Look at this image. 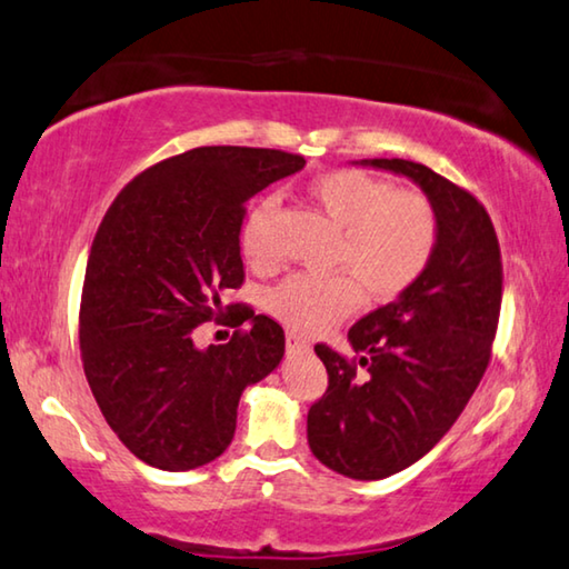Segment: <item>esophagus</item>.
<instances>
[{
  "label": "esophagus",
  "mask_w": 569,
  "mask_h": 569,
  "mask_svg": "<svg viewBox=\"0 0 569 569\" xmlns=\"http://www.w3.org/2000/svg\"><path fill=\"white\" fill-rule=\"evenodd\" d=\"M287 351H310V343L308 340H305L302 336H297V333H287Z\"/></svg>",
  "instance_id": "obj_1"
}]
</instances>
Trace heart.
<instances>
[{
  "mask_svg": "<svg viewBox=\"0 0 569 569\" xmlns=\"http://www.w3.org/2000/svg\"><path fill=\"white\" fill-rule=\"evenodd\" d=\"M308 193L340 229L330 267L349 274H292L272 287L267 310L287 328L318 333L358 310L361 286L373 300H395L427 272L440 243V213L422 190L343 168L312 178ZM272 211V200H261L241 229V254L257 269L274 259L267 243Z\"/></svg>",
  "mask_w": 569,
  "mask_h": 569,
  "instance_id": "b5f03b06",
  "label": "heart"
}]
</instances>
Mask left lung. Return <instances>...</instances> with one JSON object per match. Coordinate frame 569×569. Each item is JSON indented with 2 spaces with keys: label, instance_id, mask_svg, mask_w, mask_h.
I'll return each instance as SVG.
<instances>
[{
  "label": "left lung",
  "instance_id": "obj_1",
  "mask_svg": "<svg viewBox=\"0 0 569 569\" xmlns=\"http://www.w3.org/2000/svg\"><path fill=\"white\" fill-rule=\"evenodd\" d=\"M361 162L412 178L440 213L427 272L348 330L356 356L315 346L328 389L308 412L312 456L340 476L379 480L427 456L473 397L491 361L503 264L473 193L399 157Z\"/></svg>",
  "mask_w": 569,
  "mask_h": 569
}]
</instances>
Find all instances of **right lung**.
<instances>
[{
  "label": "right lung",
  "mask_w": 569,
  "mask_h": 569,
  "mask_svg": "<svg viewBox=\"0 0 569 569\" xmlns=\"http://www.w3.org/2000/svg\"><path fill=\"white\" fill-rule=\"evenodd\" d=\"M302 168L282 150L198 147L139 172L103 216L78 312L81 361L101 415L147 466L216 460L241 391L282 361V326L221 295L243 284L247 200ZM208 319L252 326L198 352L192 330Z\"/></svg>",
  "instance_id": "obj_1"
}]
</instances>
